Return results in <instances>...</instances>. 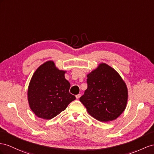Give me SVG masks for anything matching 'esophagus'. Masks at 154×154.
Returning a JSON list of instances; mask_svg holds the SVG:
<instances>
[{
	"instance_id": "34e87169",
	"label": "esophagus",
	"mask_w": 154,
	"mask_h": 154,
	"mask_svg": "<svg viewBox=\"0 0 154 154\" xmlns=\"http://www.w3.org/2000/svg\"><path fill=\"white\" fill-rule=\"evenodd\" d=\"M81 96V95L80 94H77V95H76V96H75V97H76V98H77V100H78V99H79Z\"/></svg>"
}]
</instances>
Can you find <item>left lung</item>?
Returning a JSON list of instances; mask_svg holds the SVG:
<instances>
[{"instance_id":"8db88e82","label":"left lung","mask_w":154,"mask_h":154,"mask_svg":"<svg viewBox=\"0 0 154 154\" xmlns=\"http://www.w3.org/2000/svg\"><path fill=\"white\" fill-rule=\"evenodd\" d=\"M87 77L88 88L80 101L97 120L116 119L127 105L128 92L125 82L116 70L105 63L100 64Z\"/></svg>"}]
</instances>
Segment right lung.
Segmentation results:
<instances>
[{
	"mask_svg": "<svg viewBox=\"0 0 154 154\" xmlns=\"http://www.w3.org/2000/svg\"><path fill=\"white\" fill-rule=\"evenodd\" d=\"M66 72L58 69L53 61H47L33 74L27 95L30 108L38 117L52 119L75 100L69 92Z\"/></svg>",
	"mask_w": 154,
	"mask_h": 154,
	"instance_id": "obj_1",
	"label": "right lung"
}]
</instances>
